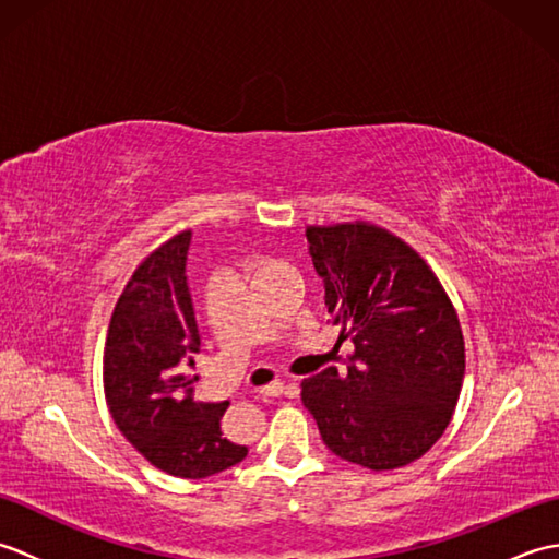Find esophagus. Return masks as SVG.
<instances>
[{
    "label": "esophagus",
    "instance_id": "1",
    "mask_svg": "<svg viewBox=\"0 0 559 559\" xmlns=\"http://www.w3.org/2000/svg\"><path fill=\"white\" fill-rule=\"evenodd\" d=\"M283 389H286V384H283L281 379H273V382H269L266 386H259L257 394L259 396H281Z\"/></svg>",
    "mask_w": 559,
    "mask_h": 559
}]
</instances>
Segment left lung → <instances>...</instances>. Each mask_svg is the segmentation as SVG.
<instances>
[{
	"label": "left lung",
	"instance_id": "8db88e82",
	"mask_svg": "<svg viewBox=\"0 0 559 559\" xmlns=\"http://www.w3.org/2000/svg\"><path fill=\"white\" fill-rule=\"evenodd\" d=\"M192 233L148 252L127 281L103 350V389L115 425L153 466L177 478H209L247 456L221 432L228 401H194L199 329L185 264Z\"/></svg>",
	"mask_w": 559,
	"mask_h": 559
}]
</instances>
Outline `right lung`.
I'll use <instances>...</instances> for the list:
<instances>
[{"label": "right lung", "mask_w": 559, "mask_h": 559, "mask_svg": "<svg viewBox=\"0 0 559 559\" xmlns=\"http://www.w3.org/2000/svg\"><path fill=\"white\" fill-rule=\"evenodd\" d=\"M348 372L300 384L324 444L372 471L418 461L444 435L466 372L459 314L427 261L370 221L307 225Z\"/></svg>", "instance_id": "right-lung-1"}]
</instances>
